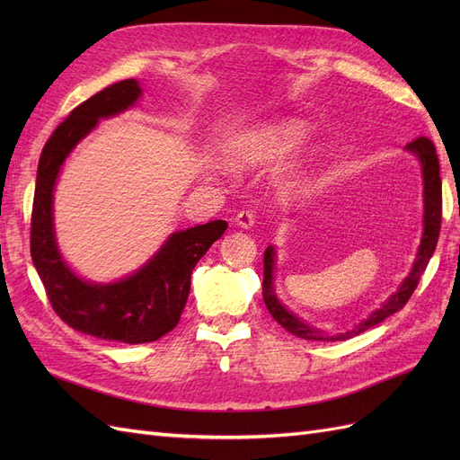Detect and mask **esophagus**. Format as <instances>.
<instances>
[{"mask_svg": "<svg viewBox=\"0 0 460 460\" xmlns=\"http://www.w3.org/2000/svg\"><path fill=\"white\" fill-rule=\"evenodd\" d=\"M234 222L240 228H252L255 225V215H253V211H249V208H242V211L235 215Z\"/></svg>", "mask_w": 460, "mask_h": 460, "instance_id": "obj_1", "label": "esophagus"}]
</instances>
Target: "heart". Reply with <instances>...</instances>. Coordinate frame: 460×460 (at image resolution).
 I'll use <instances>...</instances> for the list:
<instances>
[{
    "label": "heart",
    "mask_w": 460,
    "mask_h": 460,
    "mask_svg": "<svg viewBox=\"0 0 460 460\" xmlns=\"http://www.w3.org/2000/svg\"><path fill=\"white\" fill-rule=\"evenodd\" d=\"M305 132H307L305 124L296 119L274 122L242 140V144L235 147V161L255 166L282 159L301 142Z\"/></svg>",
    "instance_id": "obj_1"
}]
</instances>
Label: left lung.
<instances>
[{"instance_id":"left-lung-1","label":"left lung","mask_w":460,"mask_h":460,"mask_svg":"<svg viewBox=\"0 0 460 460\" xmlns=\"http://www.w3.org/2000/svg\"><path fill=\"white\" fill-rule=\"evenodd\" d=\"M409 151H412L416 157L420 161L422 166V178H424V234H422V242L419 247V255L414 259L412 269L409 276L402 280L401 288L395 291V294L389 297L378 311H374L367 320L358 323L353 326L349 332H324L320 328L305 324L301 318L296 314H291L284 305L278 301L274 294V247H267L264 252V272H262V299L264 305H267L269 313L276 320L278 324L286 328L289 333H294L297 338L303 340H311V341H343L349 340L353 336H358V333L367 332L368 328L380 324L382 320L387 316H392L399 309H402L411 299L412 291L416 289L420 282V276L424 274L428 262L436 252L438 238H439V228H441V178H439V161H438V153L434 144L428 137L420 136L407 144Z\"/></svg>"}]
</instances>
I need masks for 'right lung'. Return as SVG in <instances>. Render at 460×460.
<instances>
[{"label":"right lung","mask_w":460,"mask_h":460,"mask_svg":"<svg viewBox=\"0 0 460 460\" xmlns=\"http://www.w3.org/2000/svg\"><path fill=\"white\" fill-rule=\"evenodd\" d=\"M140 95L134 78L120 80L80 103L55 128L40 155L31 220V253L53 311L76 332L122 343L155 341L178 324L193 267L228 228L226 220H211L176 232L146 267L113 284L82 280L61 259L53 232V188L63 161L97 120L122 113Z\"/></svg>","instance_id":"add662e5"}]
</instances>
